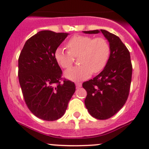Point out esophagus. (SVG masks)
<instances>
[{
  "label": "esophagus",
  "instance_id": "34e87169",
  "mask_svg": "<svg viewBox=\"0 0 149 149\" xmlns=\"http://www.w3.org/2000/svg\"><path fill=\"white\" fill-rule=\"evenodd\" d=\"M75 85H76L77 88H79L81 87V83L80 82H76L75 83Z\"/></svg>",
  "mask_w": 149,
  "mask_h": 149
}]
</instances>
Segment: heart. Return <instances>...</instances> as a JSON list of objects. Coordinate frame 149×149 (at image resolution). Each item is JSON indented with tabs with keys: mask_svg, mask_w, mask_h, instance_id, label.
<instances>
[{
	"mask_svg": "<svg viewBox=\"0 0 149 149\" xmlns=\"http://www.w3.org/2000/svg\"><path fill=\"white\" fill-rule=\"evenodd\" d=\"M66 46L68 52L58 47L54 55L57 63L64 69L70 68L74 62V57H78L79 66L69 69L65 72V77L70 80H84L92 73L100 72L109 58V45L103 38L77 35L73 36Z\"/></svg>",
	"mask_w": 149,
	"mask_h": 149,
	"instance_id": "obj_1",
	"label": "heart"
}]
</instances>
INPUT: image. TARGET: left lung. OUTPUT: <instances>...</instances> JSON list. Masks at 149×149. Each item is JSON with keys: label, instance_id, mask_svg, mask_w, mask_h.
Returning a JSON list of instances; mask_svg holds the SVG:
<instances>
[{"label": "left lung", "instance_id": "left-lung-1", "mask_svg": "<svg viewBox=\"0 0 149 149\" xmlns=\"http://www.w3.org/2000/svg\"><path fill=\"white\" fill-rule=\"evenodd\" d=\"M83 33H102L109 43L110 55L105 68L97 76L82 84L87 93L84 100L87 111L95 119H107L117 113L127 100L132 75L130 53L119 37L107 30Z\"/></svg>", "mask_w": 149, "mask_h": 149}]
</instances>
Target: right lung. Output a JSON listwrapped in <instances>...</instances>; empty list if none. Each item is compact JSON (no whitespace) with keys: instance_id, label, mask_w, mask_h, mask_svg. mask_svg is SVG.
Segmentation results:
<instances>
[{"instance_id":"obj_1","label":"right lung","mask_w":149,"mask_h":149,"mask_svg":"<svg viewBox=\"0 0 149 149\" xmlns=\"http://www.w3.org/2000/svg\"><path fill=\"white\" fill-rule=\"evenodd\" d=\"M69 33L42 30L28 39L18 59V77L28 109L39 119L61 118L75 92L70 80L61 83L62 70L55 51Z\"/></svg>"}]
</instances>
